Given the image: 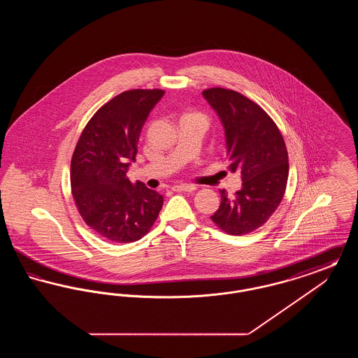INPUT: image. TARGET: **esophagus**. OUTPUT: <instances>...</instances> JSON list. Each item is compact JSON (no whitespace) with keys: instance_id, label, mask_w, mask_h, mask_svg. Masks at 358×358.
Wrapping results in <instances>:
<instances>
[{"instance_id":"obj_1","label":"esophagus","mask_w":358,"mask_h":358,"mask_svg":"<svg viewBox=\"0 0 358 358\" xmlns=\"http://www.w3.org/2000/svg\"><path fill=\"white\" fill-rule=\"evenodd\" d=\"M173 190H176V192H194V190H197V187L196 185H189V184H181V185L173 187Z\"/></svg>"}]
</instances>
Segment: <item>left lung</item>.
<instances>
[{
	"mask_svg": "<svg viewBox=\"0 0 358 358\" xmlns=\"http://www.w3.org/2000/svg\"><path fill=\"white\" fill-rule=\"evenodd\" d=\"M225 129L228 169L240 171L243 187L234 197L220 190V208L210 216L228 235L254 232L280 204L289 177V154L273 118L238 91L213 87L203 91Z\"/></svg>",
	"mask_w": 358,
	"mask_h": 358,
	"instance_id": "8db88e82",
	"label": "left lung"
}]
</instances>
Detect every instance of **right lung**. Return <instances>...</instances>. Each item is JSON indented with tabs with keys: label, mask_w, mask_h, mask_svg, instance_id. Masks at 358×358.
Returning a JSON list of instances; mask_svg holds the SVG:
<instances>
[{
	"label": "right lung",
	"mask_w": 358,
	"mask_h": 358,
	"mask_svg": "<svg viewBox=\"0 0 358 358\" xmlns=\"http://www.w3.org/2000/svg\"><path fill=\"white\" fill-rule=\"evenodd\" d=\"M164 90L124 91L92 115L71 159V189L85 224L111 243H133L154 225L164 196L126 173L143 123Z\"/></svg>",
	"instance_id": "right-lung-1"
}]
</instances>
